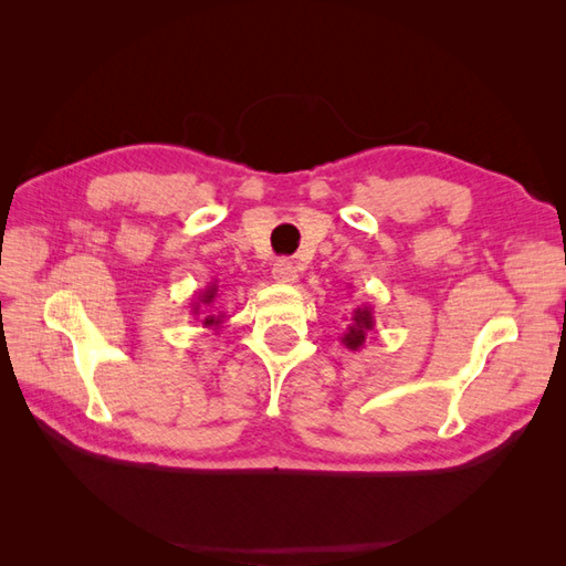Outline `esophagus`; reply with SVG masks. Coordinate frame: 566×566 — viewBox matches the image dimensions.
Instances as JSON below:
<instances>
[{
  "instance_id": "34e87169",
  "label": "esophagus",
  "mask_w": 566,
  "mask_h": 566,
  "mask_svg": "<svg viewBox=\"0 0 566 566\" xmlns=\"http://www.w3.org/2000/svg\"><path fill=\"white\" fill-rule=\"evenodd\" d=\"M273 279H276L279 283H285V285L295 283L297 281L295 264L290 262V260H279L276 264H273Z\"/></svg>"
}]
</instances>
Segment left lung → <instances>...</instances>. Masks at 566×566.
<instances>
[{
  "instance_id": "8db88e82",
  "label": "left lung",
  "mask_w": 566,
  "mask_h": 566,
  "mask_svg": "<svg viewBox=\"0 0 566 566\" xmlns=\"http://www.w3.org/2000/svg\"><path fill=\"white\" fill-rule=\"evenodd\" d=\"M373 325H375V318H373V306H370V304L356 306V310H354V312H352V316H349L347 331L342 333L339 342H342V345H345L349 352L364 349V345H366V337H368V333L373 331Z\"/></svg>"
}]
</instances>
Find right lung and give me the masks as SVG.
I'll list each match as a JSON object with an SVG mask.
<instances>
[{"label":"right lung","mask_w":566,"mask_h":566,"mask_svg":"<svg viewBox=\"0 0 566 566\" xmlns=\"http://www.w3.org/2000/svg\"><path fill=\"white\" fill-rule=\"evenodd\" d=\"M217 293H219V285L217 283H210L208 287L202 290V293L196 295V300L191 302V314L193 316H201L202 313H208V317H202V325L205 328L210 331H219L221 325H224L227 321V314H212L214 312V300H217Z\"/></svg>","instance_id":"add662e5"}]
</instances>
